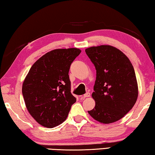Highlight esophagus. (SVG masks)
Returning <instances> with one entry per match:
<instances>
[{
    "mask_svg": "<svg viewBox=\"0 0 155 155\" xmlns=\"http://www.w3.org/2000/svg\"><path fill=\"white\" fill-rule=\"evenodd\" d=\"M90 92H87L85 94H84L83 96H82V98H87V97H90Z\"/></svg>",
    "mask_w": 155,
    "mask_h": 155,
    "instance_id": "34e87169",
    "label": "esophagus"
}]
</instances>
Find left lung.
Masks as SVG:
<instances>
[{
    "instance_id": "8db88e82",
    "label": "left lung",
    "mask_w": 155,
    "mask_h": 155,
    "mask_svg": "<svg viewBox=\"0 0 155 155\" xmlns=\"http://www.w3.org/2000/svg\"><path fill=\"white\" fill-rule=\"evenodd\" d=\"M85 52L96 70L91 94L96 104L88 111L89 114L103 124L116 122L137 101L138 86L134 68L128 57L112 46L90 47Z\"/></svg>"
}]
</instances>
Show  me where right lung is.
Segmentation results:
<instances>
[{
    "label": "right lung",
    "instance_id": "1",
    "mask_svg": "<svg viewBox=\"0 0 155 155\" xmlns=\"http://www.w3.org/2000/svg\"><path fill=\"white\" fill-rule=\"evenodd\" d=\"M81 52L71 48L47 52L34 63L23 82L22 95L28 111L44 127L53 128L64 122L77 101L70 92L68 72Z\"/></svg>",
    "mask_w": 155,
    "mask_h": 155
}]
</instances>
